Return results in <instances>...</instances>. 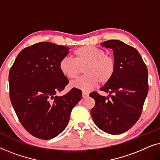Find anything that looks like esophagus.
<instances>
[{"label": "esophagus", "mask_w": 160, "mask_h": 160, "mask_svg": "<svg viewBox=\"0 0 160 160\" xmlns=\"http://www.w3.org/2000/svg\"><path fill=\"white\" fill-rule=\"evenodd\" d=\"M82 97L84 98H88V97H89V93L85 92H83V93H82Z\"/></svg>", "instance_id": "esophagus-1"}]
</instances>
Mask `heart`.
<instances>
[{
	"label": "heart",
	"instance_id": "heart-1",
	"mask_svg": "<svg viewBox=\"0 0 160 160\" xmlns=\"http://www.w3.org/2000/svg\"><path fill=\"white\" fill-rule=\"evenodd\" d=\"M74 59L64 58L60 60V69L70 79L77 78L84 68L86 74L71 83V87L89 92L100 82L105 84L113 78L116 71L113 57L106 54L103 49L94 46H83L73 52Z\"/></svg>",
	"mask_w": 160,
	"mask_h": 160
}]
</instances>
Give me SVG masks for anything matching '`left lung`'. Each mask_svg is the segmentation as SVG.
<instances>
[{
	"instance_id": "obj_1",
	"label": "left lung",
	"mask_w": 160,
	"mask_h": 160,
	"mask_svg": "<svg viewBox=\"0 0 160 160\" xmlns=\"http://www.w3.org/2000/svg\"><path fill=\"white\" fill-rule=\"evenodd\" d=\"M100 44L113 50L116 71L110 82L100 89L109 93L110 98L97 92L89 94L95 100L91 115L100 130L119 135L132 128L141 117L148 91V70L134 47L119 40Z\"/></svg>"
}]
</instances>
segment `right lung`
Here are the masks:
<instances>
[{"instance_id":"add662e5","label":"right lung","mask_w":160,"mask_h":160,"mask_svg":"<svg viewBox=\"0 0 160 160\" xmlns=\"http://www.w3.org/2000/svg\"><path fill=\"white\" fill-rule=\"evenodd\" d=\"M68 50L51 42L35 43L19 52L10 69L13 108L24 128L38 138L49 140L62 132L82 99V91L76 88L57 95L69 82L59 67Z\"/></svg>"}]
</instances>
